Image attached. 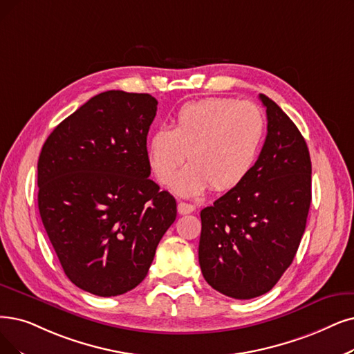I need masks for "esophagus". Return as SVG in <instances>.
<instances>
[{
  "instance_id": "esophagus-1",
  "label": "esophagus",
  "mask_w": 354,
  "mask_h": 354,
  "mask_svg": "<svg viewBox=\"0 0 354 354\" xmlns=\"http://www.w3.org/2000/svg\"><path fill=\"white\" fill-rule=\"evenodd\" d=\"M177 210L180 215H187V214H192V212L194 210V206L190 203H186V202H178Z\"/></svg>"
}]
</instances>
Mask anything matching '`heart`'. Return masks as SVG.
I'll list each match as a JSON object with an SVG mask.
<instances>
[{"label":"heart","instance_id":"heart-1","mask_svg":"<svg viewBox=\"0 0 354 354\" xmlns=\"http://www.w3.org/2000/svg\"><path fill=\"white\" fill-rule=\"evenodd\" d=\"M173 129L161 126L148 140V161L161 183L174 178L181 196H199L212 186L215 192L236 187L256 164L264 139L266 119L251 102L210 97L183 104Z\"/></svg>","mask_w":354,"mask_h":354}]
</instances>
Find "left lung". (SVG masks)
<instances>
[{
  "label": "left lung",
  "instance_id": "obj_1",
  "mask_svg": "<svg viewBox=\"0 0 354 354\" xmlns=\"http://www.w3.org/2000/svg\"><path fill=\"white\" fill-rule=\"evenodd\" d=\"M267 136L250 174L201 212L199 264L207 283L235 299L267 293L305 232L310 158L296 124L267 95Z\"/></svg>",
  "mask_w": 354,
  "mask_h": 354
}]
</instances>
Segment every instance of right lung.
Segmentation results:
<instances>
[{
  "label": "right lung",
  "mask_w": 354,
  "mask_h": 354,
  "mask_svg": "<svg viewBox=\"0 0 354 354\" xmlns=\"http://www.w3.org/2000/svg\"><path fill=\"white\" fill-rule=\"evenodd\" d=\"M157 104L149 94H97L40 152L41 222L68 279L97 296L136 288L177 216L174 197L149 178L147 136Z\"/></svg>",
  "instance_id": "obj_1"
}]
</instances>
